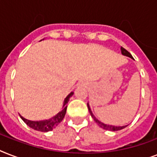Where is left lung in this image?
<instances>
[{
	"mask_svg": "<svg viewBox=\"0 0 157 157\" xmlns=\"http://www.w3.org/2000/svg\"><path fill=\"white\" fill-rule=\"evenodd\" d=\"M121 53L123 55H125V56H128L129 57V58H131V59H133V57H132V55L130 54V53L129 52V51H127L124 48L121 47ZM87 107H88V109H89V112H90V113L91 117H92V118L94 119V121L97 123V124L99 125L100 127H102L103 129H107V130H111V131H117V130H121V129H124V128H125L126 127V125H124V126H114V125H109V124H103V123H102V122H100L99 121H98L97 118H96L94 116V114L92 113V112H91L90 110V105H89V103H87Z\"/></svg>",
	"mask_w": 157,
	"mask_h": 157,
	"instance_id": "8db88e82",
	"label": "left lung"
}]
</instances>
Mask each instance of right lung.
<instances>
[{"label":"right lung","mask_w":157,"mask_h":157,"mask_svg":"<svg viewBox=\"0 0 157 157\" xmlns=\"http://www.w3.org/2000/svg\"><path fill=\"white\" fill-rule=\"evenodd\" d=\"M72 94H73V93L71 92V93H70L67 96L66 98L64 99L63 109H62L55 117H52L51 119L46 120V121H29V120H27L25 119V118H23V117H21V116L20 117L22 118V120H23V121L25 122L26 124H28L29 127H31L32 129L40 132L50 131V130L54 129V128H55L63 120L64 117H65V114H66L67 107V103H68L69 98H71V96H72Z\"/></svg>","instance_id":"1"}]
</instances>
